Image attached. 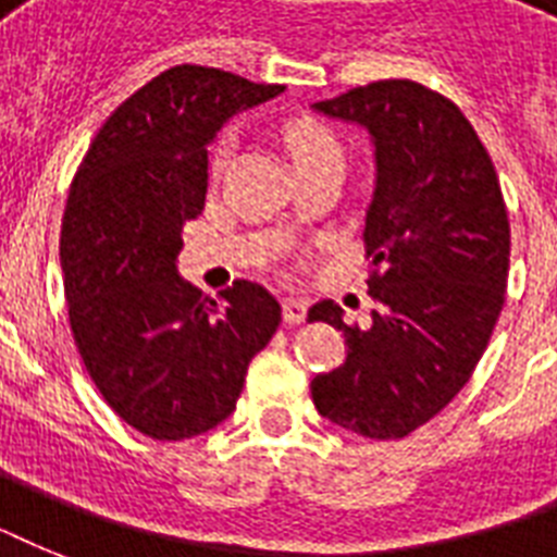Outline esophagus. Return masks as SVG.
<instances>
[{
    "label": "esophagus",
    "instance_id": "esophagus-1",
    "mask_svg": "<svg viewBox=\"0 0 557 557\" xmlns=\"http://www.w3.org/2000/svg\"><path fill=\"white\" fill-rule=\"evenodd\" d=\"M306 312H309V304H306V300H297V297H286V300H283V321H286L288 326L304 323Z\"/></svg>",
    "mask_w": 557,
    "mask_h": 557
}]
</instances>
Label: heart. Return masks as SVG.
<instances>
[{
  "label": "heart",
  "mask_w": 557,
  "mask_h": 557,
  "mask_svg": "<svg viewBox=\"0 0 557 557\" xmlns=\"http://www.w3.org/2000/svg\"><path fill=\"white\" fill-rule=\"evenodd\" d=\"M283 144H286L295 168H306V164L326 159H344V150H341L338 138L332 135V129H326L321 121H312V117L288 121L283 126ZM231 156H234V138L231 135H219L216 144L210 147L208 159V173L213 182L225 176V170L231 168Z\"/></svg>",
  "instance_id": "1"
}]
</instances>
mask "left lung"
<instances>
[{
	"instance_id": "left-lung-1",
	"label": "left lung",
	"mask_w": 557,
	"mask_h": 557,
	"mask_svg": "<svg viewBox=\"0 0 557 557\" xmlns=\"http://www.w3.org/2000/svg\"><path fill=\"white\" fill-rule=\"evenodd\" d=\"M364 126L375 193L364 225L370 323L321 300L347 358L312 379L318 413L367 440H405L471 379L500 318L511 231L500 178L454 100L413 81H379L314 103Z\"/></svg>"
}]
</instances>
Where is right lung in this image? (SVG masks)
<instances>
[{"label":"right lung","instance_id":"1","mask_svg":"<svg viewBox=\"0 0 557 557\" xmlns=\"http://www.w3.org/2000/svg\"><path fill=\"white\" fill-rule=\"evenodd\" d=\"M283 89L173 65L109 115L74 173L60 231L74 344L103 401L150 440L225 422L280 326L260 283L236 280L213 300L178 277L176 257L205 208L213 135Z\"/></svg>","mask_w":557,"mask_h":557}]
</instances>
